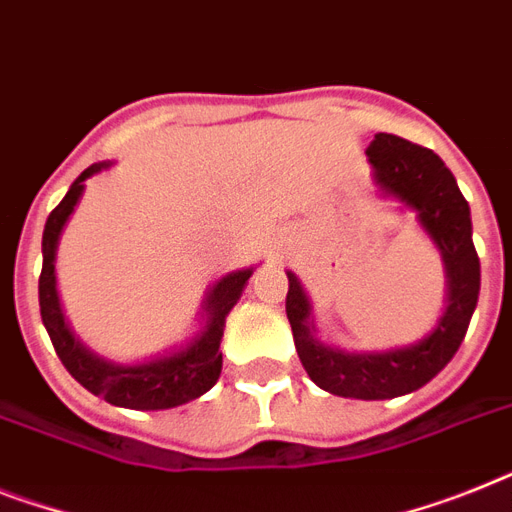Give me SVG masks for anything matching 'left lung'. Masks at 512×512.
Returning a JSON list of instances; mask_svg holds the SVG:
<instances>
[{"mask_svg":"<svg viewBox=\"0 0 512 512\" xmlns=\"http://www.w3.org/2000/svg\"><path fill=\"white\" fill-rule=\"evenodd\" d=\"M371 177L384 196L416 211L421 230L442 253L447 306L437 327L413 345L379 353H348L316 340L311 301L287 272L285 311L303 369L322 390L353 400H390L432 382L458 353L479 301L481 266L471 238V209L453 172L432 149L398 135L377 133L366 149Z\"/></svg>","mask_w":512,"mask_h":512,"instance_id":"1","label":"left lung"}]
</instances>
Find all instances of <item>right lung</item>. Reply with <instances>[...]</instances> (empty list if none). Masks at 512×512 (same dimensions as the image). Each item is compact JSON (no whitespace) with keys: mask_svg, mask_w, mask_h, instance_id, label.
I'll use <instances>...</instances> for the list:
<instances>
[{"mask_svg":"<svg viewBox=\"0 0 512 512\" xmlns=\"http://www.w3.org/2000/svg\"><path fill=\"white\" fill-rule=\"evenodd\" d=\"M112 167V162L91 164L88 170L78 175L67 196L59 201L57 209L49 214L44 227V240H41V253H44V266L38 277V306H41V319L52 337V345L57 350L59 361L65 369L78 379L88 392H94L107 403L120 405V408H133V411H164L175 405L190 403L201 398L217 384L222 374V353L219 342L225 335V319L238 303L251 269H238V272L225 274L217 285L206 293L204 311L206 327L201 335H196L185 348L167 353V356L151 358L141 363H114L107 358L96 356L73 335L67 327L62 306L57 295V277H54V261H57L59 235L65 230L67 219L78 206L88 177L96 172Z\"/></svg>","mask_w":512,"mask_h":512,"instance_id":"1","label":"right lung"}]
</instances>
